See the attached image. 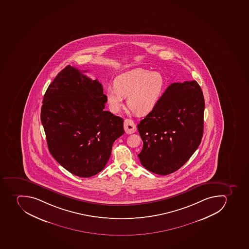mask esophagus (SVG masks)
Returning a JSON list of instances; mask_svg holds the SVG:
<instances>
[{
    "label": "esophagus",
    "instance_id": "1",
    "mask_svg": "<svg viewBox=\"0 0 249 249\" xmlns=\"http://www.w3.org/2000/svg\"><path fill=\"white\" fill-rule=\"evenodd\" d=\"M124 131L127 134H132L136 131V126L132 122V120L125 119L124 123Z\"/></svg>",
    "mask_w": 249,
    "mask_h": 249
}]
</instances>
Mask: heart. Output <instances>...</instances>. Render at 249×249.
<instances>
[{
	"label": "heart",
	"mask_w": 249,
	"mask_h": 249,
	"mask_svg": "<svg viewBox=\"0 0 249 249\" xmlns=\"http://www.w3.org/2000/svg\"><path fill=\"white\" fill-rule=\"evenodd\" d=\"M164 89L165 79L160 72L139 68L118 75L106 98L112 113L119 112L127 97V107L136 114L145 115L155 109Z\"/></svg>",
	"instance_id": "1"
}]
</instances>
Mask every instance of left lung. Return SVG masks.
<instances>
[{"instance_id":"1","label":"left lung","mask_w":249,"mask_h":249,"mask_svg":"<svg viewBox=\"0 0 249 249\" xmlns=\"http://www.w3.org/2000/svg\"><path fill=\"white\" fill-rule=\"evenodd\" d=\"M204 107L196 81L170 84L137 126L143 142L138 155L142 166L154 174L168 175L184 165L200 144Z\"/></svg>"}]
</instances>
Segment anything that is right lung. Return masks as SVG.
I'll use <instances>...</instances> for the list:
<instances>
[{"label":"right lung","instance_id":"add662e5","mask_svg":"<svg viewBox=\"0 0 249 249\" xmlns=\"http://www.w3.org/2000/svg\"><path fill=\"white\" fill-rule=\"evenodd\" d=\"M75 68L61 70L45 93L41 109L49 151L68 171L90 178L104 169L124 120L104 109L103 88Z\"/></svg>","mask_w":249,"mask_h":249}]
</instances>
